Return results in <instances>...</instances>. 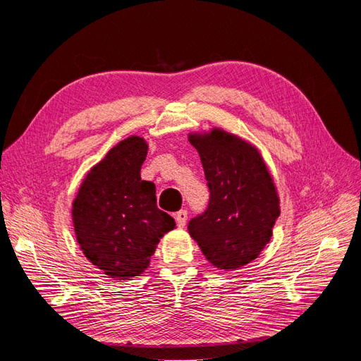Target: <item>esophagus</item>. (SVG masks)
Returning <instances> with one entry per match:
<instances>
[{"mask_svg": "<svg viewBox=\"0 0 361 361\" xmlns=\"http://www.w3.org/2000/svg\"><path fill=\"white\" fill-rule=\"evenodd\" d=\"M174 218H176V223L179 227H185V224H187V220H188V212L185 209H180L179 212H176Z\"/></svg>", "mask_w": 361, "mask_h": 361, "instance_id": "obj_1", "label": "esophagus"}]
</instances>
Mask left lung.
I'll use <instances>...</instances> for the list:
<instances>
[{
	"instance_id": "left-lung-1",
	"label": "left lung",
	"mask_w": 361,
	"mask_h": 361,
	"mask_svg": "<svg viewBox=\"0 0 361 361\" xmlns=\"http://www.w3.org/2000/svg\"><path fill=\"white\" fill-rule=\"evenodd\" d=\"M209 188L206 211L188 223L202 253L220 269L255 260L280 215L276 185L255 146L223 129L190 134Z\"/></svg>"
}]
</instances>
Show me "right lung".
<instances>
[{
  "label": "right lung",
  "instance_id": "obj_1",
  "mask_svg": "<svg viewBox=\"0 0 361 361\" xmlns=\"http://www.w3.org/2000/svg\"><path fill=\"white\" fill-rule=\"evenodd\" d=\"M146 155L141 137L120 141L89 171L72 204L82 253L111 279L140 276L159 239L176 226L158 209L155 183L141 180Z\"/></svg>",
  "mask_w": 361,
  "mask_h": 361
}]
</instances>
